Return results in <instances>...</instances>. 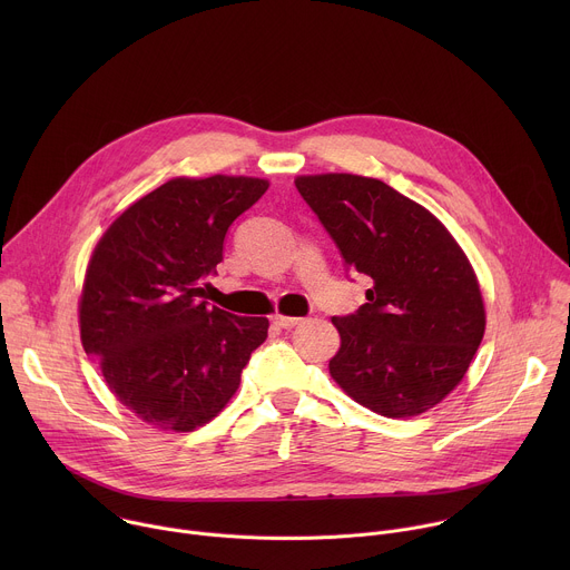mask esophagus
<instances>
[{
	"mask_svg": "<svg viewBox=\"0 0 570 570\" xmlns=\"http://www.w3.org/2000/svg\"><path fill=\"white\" fill-rule=\"evenodd\" d=\"M302 322H304L302 317H291V315H282V313L273 315V324H277L279 330H295Z\"/></svg>",
	"mask_w": 570,
	"mask_h": 570,
	"instance_id": "obj_1",
	"label": "esophagus"
}]
</instances>
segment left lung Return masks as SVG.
I'll return each mask as SVG.
<instances>
[{
    "instance_id": "left-lung-1",
    "label": "left lung",
    "mask_w": 570,
    "mask_h": 570,
    "mask_svg": "<svg viewBox=\"0 0 570 570\" xmlns=\"http://www.w3.org/2000/svg\"><path fill=\"white\" fill-rule=\"evenodd\" d=\"M295 187L345 268L372 279L354 313L332 317L334 381L383 417L426 413L462 381L484 334L469 259L429 209L381 180L327 174Z\"/></svg>"
}]
</instances>
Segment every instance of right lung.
Here are the masks:
<instances>
[{
  "label": "right lung",
  "mask_w": 570,
  "mask_h": 570,
  "mask_svg": "<svg viewBox=\"0 0 570 570\" xmlns=\"http://www.w3.org/2000/svg\"><path fill=\"white\" fill-rule=\"evenodd\" d=\"M268 189L259 178H176L132 203L92 253L80 341L115 396L155 429L194 431L220 413L268 336L266 317L205 302L229 225Z\"/></svg>",
  "instance_id": "add662e5"
}]
</instances>
